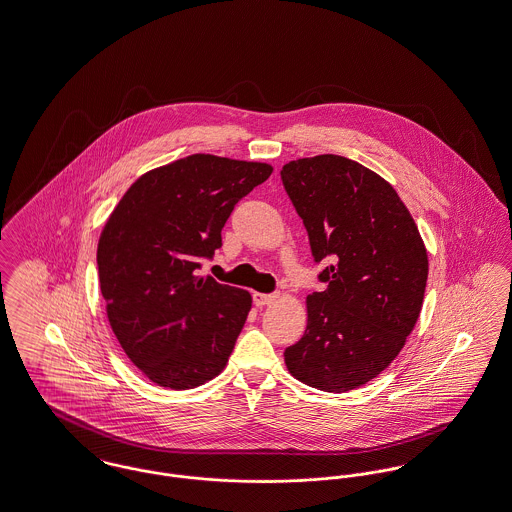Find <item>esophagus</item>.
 <instances>
[{
  "mask_svg": "<svg viewBox=\"0 0 512 512\" xmlns=\"http://www.w3.org/2000/svg\"><path fill=\"white\" fill-rule=\"evenodd\" d=\"M274 300H276V296H274V294H259V292H255V294H253V301H255V305H257V307L271 305Z\"/></svg>",
  "mask_w": 512,
  "mask_h": 512,
  "instance_id": "34e87169",
  "label": "esophagus"
}]
</instances>
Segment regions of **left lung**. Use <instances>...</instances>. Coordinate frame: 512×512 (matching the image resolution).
<instances>
[{"label": "left lung", "mask_w": 512, "mask_h": 512, "mask_svg": "<svg viewBox=\"0 0 512 512\" xmlns=\"http://www.w3.org/2000/svg\"><path fill=\"white\" fill-rule=\"evenodd\" d=\"M325 292L307 296V327L286 348L294 379L348 392L385 371L414 331L429 272L420 230L389 181L360 162L319 154L282 166Z\"/></svg>", "instance_id": "1"}]
</instances>
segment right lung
I'll list each match as a JSON object with an SVG mask.
<instances>
[{
    "mask_svg": "<svg viewBox=\"0 0 512 512\" xmlns=\"http://www.w3.org/2000/svg\"><path fill=\"white\" fill-rule=\"evenodd\" d=\"M271 174L267 162L191 154L143 174L108 216L96 249L106 315L158 387L195 389L226 367L253 300L197 269L241 197Z\"/></svg>",
    "mask_w": 512,
    "mask_h": 512,
    "instance_id": "obj_1",
    "label": "right lung"
}]
</instances>
